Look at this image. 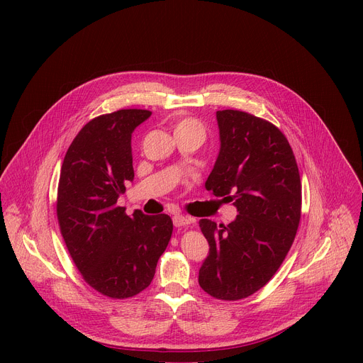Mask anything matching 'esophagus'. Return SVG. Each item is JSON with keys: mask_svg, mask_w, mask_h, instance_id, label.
<instances>
[{"mask_svg": "<svg viewBox=\"0 0 363 363\" xmlns=\"http://www.w3.org/2000/svg\"><path fill=\"white\" fill-rule=\"evenodd\" d=\"M172 221H174L175 227H185V225H188L191 223V218H188V217H185L182 214H175L172 217Z\"/></svg>", "mask_w": 363, "mask_h": 363, "instance_id": "esophagus-1", "label": "esophagus"}]
</instances>
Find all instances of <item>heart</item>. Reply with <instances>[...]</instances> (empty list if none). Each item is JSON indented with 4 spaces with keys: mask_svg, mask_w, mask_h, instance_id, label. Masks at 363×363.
<instances>
[{
    "mask_svg": "<svg viewBox=\"0 0 363 363\" xmlns=\"http://www.w3.org/2000/svg\"><path fill=\"white\" fill-rule=\"evenodd\" d=\"M181 130H192V132H198V133L203 132L202 125L196 119H192V118H185V119H181L179 122H177L175 132H181Z\"/></svg>",
    "mask_w": 363,
    "mask_h": 363,
    "instance_id": "b5f03b06",
    "label": "heart"
}]
</instances>
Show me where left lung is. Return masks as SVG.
Returning a JSON list of instances; mask_svg holds the SVG:
<instances>
[{"mask_svg": "<svg viewBox=\"0 0 363 363\" xmlns=\"http://www.w3.org/2000/svg\"><path fill=\"white\" fill-rule=\"evenodd\" d=\"M220 153L205 188L238 216L228 225L201 220L210 244L198 276L203 291L240 300L269 283L300 223L301 182L294 153L273 123L240 111H218Z\"/></svg>", "mask_w": 363, "mask_h": 363, "instance_id": "8db88e82", "label": "left lung"}]
</instances>
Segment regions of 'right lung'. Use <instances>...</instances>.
<instances>
[{
	"label": "right lung",
	"instance_id": "1",
	"mask_svg": "<svg viewBox=\"0 0 363 363\" xmlns=\"http://www.w3.org/2000/svg\"><path fill=\"white\" fill-rule=\"evenodd\" d=\"M152 112L122 109L86 123L65 157L57 218L73 262L99 293L128 298L145 290L172 235L167 214L130 217L118 198L133 181L132 133Z\"/></svg>",
	"mask_w": 363,
	"mask_h": 363
}]
</instances>
